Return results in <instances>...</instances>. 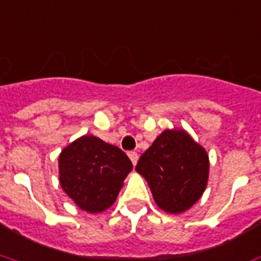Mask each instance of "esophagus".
Segmentation results:
<instances>
[{
	"instance_id": "34e87169",
	"label": "esophagus",
	"mask_w": 261,
	"mask_h": 261,
	"mask_svg": "<svg viewBox=\"0 0 261 261\" xmlns=\"http://www.w3.org/2000/svg\"><path fill=\"white\" fill-rule=\"evenodd\" d=\"M128 158H130V160L133 162V165L136 166L137 162H138V153H137V152H128Z\"/></svg>"
}]
</instances>
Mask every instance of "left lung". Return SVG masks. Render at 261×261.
I'll list each match as a JSON object with an SVG mask.
<instances>
[{
	"label": "left lung",
	"mask_w": 261,
	"mask_h": 261,
	"mask_svg": "<svg viewBox=\"0 0 261 261\" xmlns=\"http://www.w3.org/2000/svg\"><path fill=\"white\" fill-rule=\"evenodd\" d=\"M136 170L167 213H184L200 199L209 178V156L184 130H165L142 153Z\"/></svg>",
	"instance_id": "8db88e82"
}]
</instances>
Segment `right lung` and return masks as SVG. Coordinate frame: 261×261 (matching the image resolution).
<instances>
[{
    "instance_id": "1",
    "label": "right lung",
    "mask_w": 261,
    "mask_h": 261,
    "mask_svg": "<svg viewBox=\"0 0 261 261\" xmlns=\"http://www.w3.org/2000/svg\"><path fill=\"white\" fill-rule=\"evenodd\" d=\"M133 170L124 152L94 136H83L59 155V182L84 212L99 213L115 203Z\"/></svg>"
}]
</instances>
